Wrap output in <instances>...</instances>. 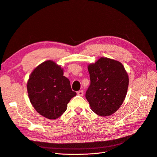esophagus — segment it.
Instances as JSON below:
<instances>
[{
  "mask_svg": "<svg viewBox=\"0 0 157 157\" xmlns=\"http://www.w3.org/2000/svg\"><path fill=\"white\" fill-rule=\"evenodd\" d=\"M77 93V95H78V96H82L84 94V92L82 91V90H80V91H78Z\"/></svg>",
  "mask_w": 157,
  "mask_h": 157,
  "instance_id": "34e87169",
  "label": "esophagus"
}]
</instances>
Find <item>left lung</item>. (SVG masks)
I'll list each match as a JSON object with an SVG mask.
<instances>
[{"label": "left lung", "instance_id": "8db88e82", "mask_svg": "<svg viewBox=\"0 0 157 157\" xmlns=\"http://www.w3.org/2000/svg\"><path fill=\"white\" fill-rule=\"evenodd\" d=\"M90 85L86 98L90 108L101 117L115 113L126 98L129 78L120 61L101 57L88 65Z\"/></svg>", "mask_w": 157, "mask_h": 157}]
</instances>
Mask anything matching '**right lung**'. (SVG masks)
Segmentation results:
<instances>
[{"label":"right lung","instance_id":"right-lung-1","mask_svg":"<svg viewBox=\"0 0 157 157\" xmlns=\"http://www.w3.org/2000/svg\"><path fill=\"white\" fill-rule=\"evenodd\" d=\"M27 89L33 107L51 120L62 115L71 99L77 94L63 76V69L52 60L44 61L32 71Z\"/></svg>","mask_w":157,"mask_h":157}]
</instances>
